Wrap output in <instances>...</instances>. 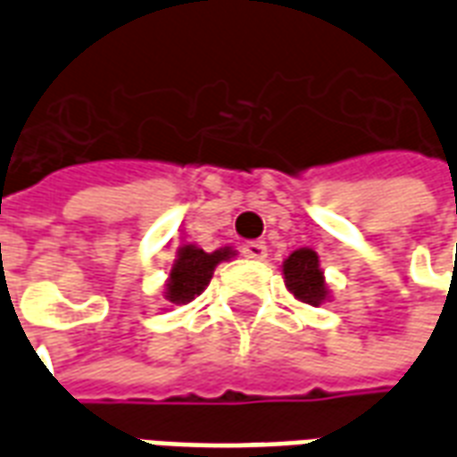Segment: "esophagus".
Instances as JSON below:
<instances>
[{
  "label": "esophagus",
  "instance_id": "1",
  "mask_svg": "<svg viewBox=\"0 0 457 457\" xmlns=\"http://www.w3.org/2000/svg\"><path fill=\"white\" fill-rule=\"evenodd\" d=\"M242 254L249 259H264L267 257V245H264V242H259V239H254V242H247V245L242 247Z\"/></svg>",
  "mask_w": 457,
  "mask_h": 457
}]
</instances>
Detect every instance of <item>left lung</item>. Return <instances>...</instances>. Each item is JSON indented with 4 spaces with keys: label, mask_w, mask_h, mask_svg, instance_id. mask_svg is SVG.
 Masks as SVG:
<instances>
[{
    "label": "left lung",
    "mask_w": 457,
    "mask_h": 457,
    "mask_svg": "<svg viewBox=\"0 0 457 457\" xmlns=\"http://www.w3.org/2000/svg\"><path fill=\"white\" fill-rule=\"evenodd\" d=\"M284 278H287L288 291L311 306L323 303L328 296L326 278L318 264V254L313 249H296L291 257L284 262Z\"/></svg>",
    "instance_id": "8db88e82"
}]
</instances>
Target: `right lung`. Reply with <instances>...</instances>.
<instances>
[{
    "instance_id": "1",
    "label": "right lung",
    "mask_w": 457,
    "mask_h": 457,
    "mask_svg": "<svg viewBox=\"0 0 457 457\" xmlns=\"http://www.w3.org/2000/svg\"><path fill=\"white\" fill-rule=\"evenodd\" d=\"M232 249H215V252H203V249L186 245L180 247L179 259L170 269V278L166 284V298L170 303H188L198 296L203 288L208 287L212 271L222 259H228Z\"/></svg>"
}]
</instances>
